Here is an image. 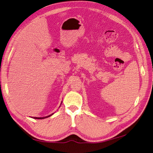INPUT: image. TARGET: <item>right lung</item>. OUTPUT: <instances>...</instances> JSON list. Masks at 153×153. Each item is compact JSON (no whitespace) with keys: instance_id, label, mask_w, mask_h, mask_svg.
<instances>
[{"instance_id":"obj_1","label":"right lung","mask_w":153,"mask_h":153,"mask_svg":"<svg viewBox=\"0 0 153 153\" xmlns=\"http://www.w3.org/2000/svg\"><path fill=\"white\" fill-rule=\"evenodd\" d=\"M53 114H52L48 116H46V117H43V118H37V117H34V118L35 119H44V118H48V117H50L51 115H53Z\"/></svg>"}]
</instances>
